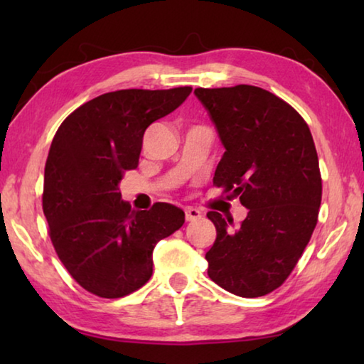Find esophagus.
<instances>
[{"label":"esophagus","mask_w":364,"mask_h":364,"mask_svg":"<svg viewBox=\"0 0 364 364\" xmlns=\"http://www.w3.org/2000/svg\"><path fill=\"white\" fill-rule=\"evenodd\" d=\"M184 215H186V221H194V220H199L202 217V213L197 210V208H193V207H188L186 210H184Z\"/></svg>","instance_id":"obj_1"}]
</instances>
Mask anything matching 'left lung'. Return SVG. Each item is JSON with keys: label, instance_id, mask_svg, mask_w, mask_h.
I'll use <instances>...</instances> for the list:
<instances>
[{"label": "left lung", "instance_id": "8db88e82", "mask_svg": "<svg viewBox=\"0 0 364 364\" xmlns=\"http://www.w3.org/2000/svg\"><path fill=\"white\" fill-rule=\"evenodd\" d=\"M225 154L213 184L239 197L249 213L237 230L218 212L207 217L217 239L208 276L239 297L278 289L304 254L321 205V173L306 122L294 107L252 85L196 88Z\"/></svg>", "mask_w": 364, "mask_h": 364}]
</instances>
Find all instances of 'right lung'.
Returning <instances> with one entry per match:
<instances>
[{
    "label": "right lung",
    "mask_w": 364,
    "mask_h": 364,
    "mask_svg": "<svg viewBox=\"0 0 364 364\" xmlns=\"http://www.w3.org/2000/svg\"><path fill=\"white\" fill-rule=\"evenodd\" d=\"M193 88L120 90L95 97L60 123L49 147L43 212L65 269L86 291L119 299L152 276V252L184 223L167 202L132 210L119 183L138 167L146 128L173 112Z\"/></svg>",
    "instance_id": "1"
}]
</instances>
